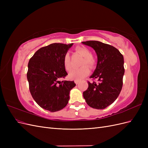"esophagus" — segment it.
Segmentation results:
<instances>
[{"instance_id": "1", "label": "esophagus", "mask_w": 148, "mask_h": 148, "mask_svg": "<svg viewBox=\"0 0 148 148\" xmlns=\"http://www.w3.org/2000/svg\"><path fill=\"white\" fill-rule=\"evenodd\" d=\"M75 83L76 84H79V82L78 81H75Z\"/></svg>"}]
</instances>
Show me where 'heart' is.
I'll list each match as a JSON object with an SVG mask.
<instances>
[{
  "label": "heart",
  "mask_w": 148,
  "mask_h": 148,
  "mask_svg": "<svg viewBox=\"0 0 148 148\" xmlns=\"http://www.w3.org/2000/svg\"><path fill=\"white\" fill-rule=\"evenodd\" d=\"M76 51L84 58L82 62V65H86L90 69H92L95 65V61L91 55V51L85 47H78ZM64 65L66 70L69 71L71 69V60L69 53H66L64 57ZM89 69L86 66H83L79 69H75L71 70L69 74V77L70 79L75 81H81L89 73Z\"/></svg>",
  "instance_id": "b5f03b06"
}]
</instances>
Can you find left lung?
<instances>
[{
	"instance_id": "1",
	"label": "left lung",
	"mask_w": 148,
	"mask_h": 148,
	"mask_svg": "<svg viewBox=\"0 0 148 148\" xmlns=\"http://www.w3.org/2000/svg\"><path fill=\"white\" fill-rule=\"evenodd\" d=\"M82 44L95 51L97 62L91 78L98 79V83L88 82L83 97L89 106L104 109L116 100L122 90L125 73L123 56L117 49L97 41H88Z\"/></svg>"
}]
</instances>
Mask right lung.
Returning a JSON list of instances; mask_svg holds the SVG:
<instances>
[{"mask_svg": "<svg viewBox=\"0 0 148 148\" xmlns=\"http://www.w3.org/2000/svg\"><path fill=\"white\" fill-rule=\"evenodd\" d=\"M73 43H53L40 48L29 59L27 79L34 100L42 109L51 112L67 105L74 82L62 81L68 75L64 65V57Z\"/></svg>", "mask_w": 148, "mask_h": 148, "instance_id": "right-lung-1", "label": "right lung"}]
</instances>
